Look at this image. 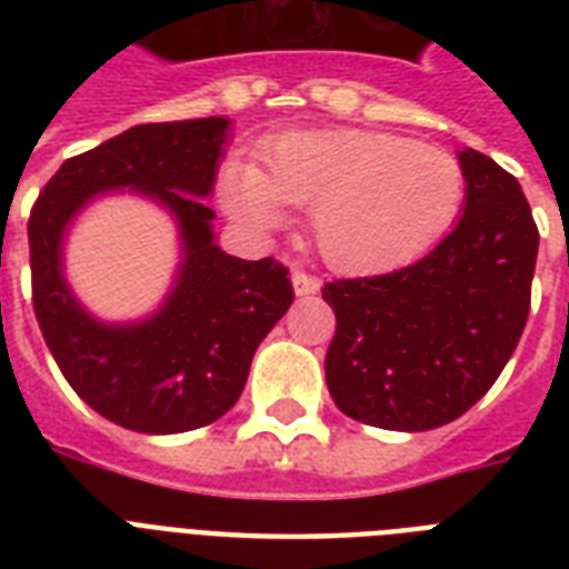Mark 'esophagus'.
<instances>
[{
  "instance_id": "obj_1",
  "label": "esophagus",
  "mask_w": 569,
  "mask_h": 569,
  "mask_svg": "<svg viewBox=\"0 0 569 569\" xmlns=\"http://www.w3.org/2000/svg\"><path fill=\"white\" fill-rule=\"evenodd\" d=\"M292 286L295 295H316L321 289V280L316 274H307V271H295Z\"/></svg>"
}]
</instances>
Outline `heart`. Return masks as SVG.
Masks as SVG:
<instances>
[{
	"label": "heart",
	"mask_w": 569,
	"mask_h": 569,
	"mask_svg": "<svg viewBox=\"0 0 569 569\" xmlns=\"http://www.w3.org/2000/svg\"><path fill=\"white\" fill-rule=\"evenodd\" d=\"M223 206L257 230H280L286 206L312 212L321 257L346 274H378L425 257L458 221L467 177L455 153L372 129L286 132L262 168L230 162Z\"/></svg>",
	"instance_id": "obj_1"
}]
</instances>
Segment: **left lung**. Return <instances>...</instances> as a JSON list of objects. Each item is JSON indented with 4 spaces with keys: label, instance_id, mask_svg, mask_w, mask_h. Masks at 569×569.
<instances>
[{
    "label": "left lung",
    "instance_id": "1",
    "mask_svg": "<svg viewBox=\"0 0 569 569\" xmlns=\"http://www.w3.org/2000/svg\"><path fill=\"white\" fill-rule=\"evenodd\" d=\"M467 206L419 262L325 283L337 333L330 398L387 431H431L493 387L520 342L538 262V223L520 182L490 156L458 153Z\"/></svg>",
    "mask_w": 569,
    "mask_h": 569
}]
</instances>
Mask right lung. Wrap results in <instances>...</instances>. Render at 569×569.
I'll return each mask as SVG.
<instances>
[{"label":"right lung","instance_id":"1","mask_svg":"<svg viewBox=\"0 0 569 569\" xmlns=\"http://www.w3.org/2000/svg\"><path fill=\"white\" fill-rule=\"evenodd\" d=\"M227 118L141 123L67 159L29 218L31 303L40 333L76 396L109 422L141 433H182L239 401L250 360L295 301L289 268L248 262L214 244L209 197ZM156 196L181 223L183 266L162 311L138 326H102L60 271L66 223L93 193Z\"/></svg>","mask_w":569,"mask_h":569}]
</instances>
